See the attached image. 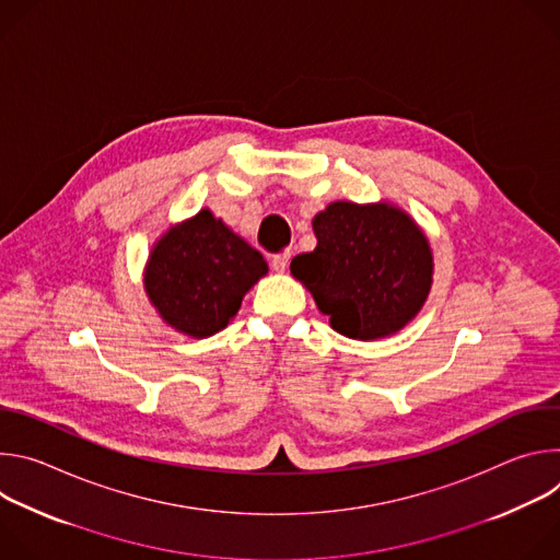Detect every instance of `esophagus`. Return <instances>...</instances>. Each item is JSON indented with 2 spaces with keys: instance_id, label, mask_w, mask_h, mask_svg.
<instances>
[{
  "instance_id": "1",
  "label": "esophagus",
  "mask_w": 560,
  "mask_h": 560,
  "mask_svg": "<svg viewBox=\"0 0 560 560\" xmlns=\"http://www.w3.org/2000/svg\"><path fill=\"white\" fill-rule=\"evenodd\" d=\"M290 257H292L290 250L275 255L272 261H270V264H272V270H275V272H285V268H288V264H290Z\"/></svg>"
}]
</instances>
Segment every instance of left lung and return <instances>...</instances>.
Wrapping results in <instances>:
<instances>
[{"mask_svg":"<svg viewBox=\"0 0 560 560\" xmlns=\"http://www.w3.org/2000/svg\"><path fill=\"white\" fill-rule=\"evenodd\" d=\"M316 248L290 272L350 339L374 341L406 328L432 288L428 236L401 208L335 201L312 219Z\"/></svg>","mask_w":560,"mask_h":560,"instance_id":"left-lung-1","label":"left lung"}]
</instances>
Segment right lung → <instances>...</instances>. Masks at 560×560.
<instances>
[{
	"label": "right lung",
	"instance_id": "1",
	"mask_svg": "<svg viewBox=\"0 0 560 560\" xmlns=\"http://www.w3.org/2000/svg\"><path fill=\"white\" fill-rule=\"evenodd\" d=\"M266 275L264 255L203 208L154 244L143 288L171 328L206 339L230 324L246 292Z\"/></svg>",
	"mask_w": 560,
	"mask_h": 560
}]
</instances>
